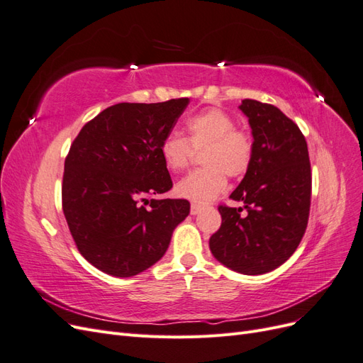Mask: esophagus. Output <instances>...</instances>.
Wrapping results in <instances>:
<instances>
[{"mask_svg": "<svg viewBox=\"0 0 363 363\" xmlns=\"http://www.w3.org/2000/svg\"><path fill=\"white\" fill-rule=\"evenodd\" d=\"M201 206L200 204H195V203H192L191 204V215H199L200 212H201Z\"/></svg>", "mask_w": 363, "mask_h": 363, "instance_id": "34e87169", "label": "esophagus"}]
</instances>
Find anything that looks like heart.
Masks as SVG:
<instances>
[{
    "mask_svg": "<svg viewBox=\"0 0 363 363\" xmlns=\"http://www.w3.org/2000/svg\"><path fill=\"white\" fill-rule=\"evenodd\" d=\"M186 138L179 133L164 136L160 156L171 172L188 168L192 150H204L201 164L175 184V194L194 203H208L225 188L228 177H240L252 160V139L245 130L235 128V121L221 108H206L186 119Z\"/></svg>",
    "mask_w": 363,
    "mask_h": 363,
    "instance_id": "b5f03b06",
    "label": "heart"
}]
</instances>
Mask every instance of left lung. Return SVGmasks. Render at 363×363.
<instances>
[{
	"label": "left lung",
	"instance_id": "obj_1",
	"mask_svg": "<svg viewBox=\"0 0 363 363\" xmlns=\"http://www.w3.org/2000/svg\"><path fill=\"white\" fill-rule=\"evenodd\" d=\"M239 108L251 127L252 160L230 199L244 207H218L223 223L208 247L227 268L260 276L283 265L301 242L311 211V162L298 125L280 108L256 100H242Z\"/></svg>",
	"mask_w": 363,
	"mask_h": 363
}]
</instances>
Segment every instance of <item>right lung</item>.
Listing matches in <instances>:
<instances>
[{
    "instance_id": "add662e5",
    "label": "right lung",
    "mask_w": 363,
    "mask_h": 363,
    "mask_svg": "<svg viewBox=\"0 0 363 363\" xmlns=\"http://www.w3.org/2000/svg\"><path fill=\"white\" fill-rule=\"evenodd\" d=\"M189 98L119 103L89 121L65 160L62 204L82 256L113 277H133L159 262L189 215L188 200H156L172 180L160 144Z\"/></svg>"
}]
</instances>
